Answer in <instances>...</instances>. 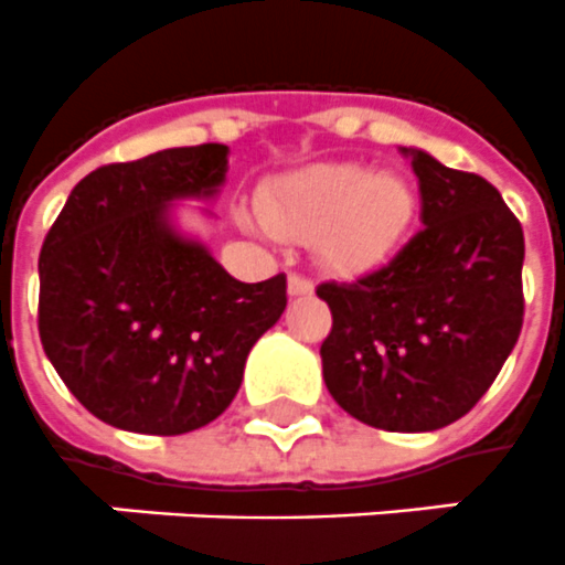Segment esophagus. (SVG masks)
<instances>
[{
    "label": "esophagus",
    "instance_id": "34e87169",
    "mask_svg": "<svg viewBox=\"0 0 565 565\" xmlns=\"http://www.w3.org/2000/svg\"><path fill=\"white\" fill-rule=\"evenodd\" d=\"M315 291V282L303 274H288V295L291 297H306Z\"/></svg>",
    "mask_w": 565,
    "mask_h": 565
}]
</instances>
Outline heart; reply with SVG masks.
<instances>
[{
	"instance_id": "heart-1",
	"label": "heart",
	"mask_w": 565,
	"mask_h": 565,
	"mask_svg": "<svg viewBox=\"0 0 565 565\" xmlns=\"http://www.w3.org/2000/svg\"><path fill=\"white\" fill-rule=\"evenodd\" d=\"M259 215L277 236L315 238L329 268L361 270L399 245L414 215V189L361 166H315L270 183Z\"/></svg>"
}]
</instances>
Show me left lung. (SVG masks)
<instances>
[{
  "mask_svg": "<svg viewBox=\"0 0 565 565\" xmlns=\"http://www.w3.org/2000/svg\"><path fill=\"white\" fill-rule=\"evenodd\" d=\"M423 227L382 268L320 282L332 332L323 382L350 417L385 431H435L493 385L522 332V224L493 183L403 148Z\"/></svg>",
  "mask_w": 565,
  "mask_h": 565,
  "instance_id": "8db88e82",
  "label": "left lung"
}]
</instances>
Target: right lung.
Wrapping results in <instances>:
<instances>
[{"label": "right lung", "mask_w": 565, "mask_h": 565, "mask_svg": "<svg viewBox=\"0 0 565 565\" xmlns=\"http://www.w3.org/2000/svg\"><path fill=\"white\" fill-rule=\"evenodd\" d=\"M227 146L166 148L89 171L40 250V341L89 414L186 435L224 414L250 347L286 311V274L238 282L169 204L212 198Z\"/></svg>", "instance_id": "1"}]
</instances>
